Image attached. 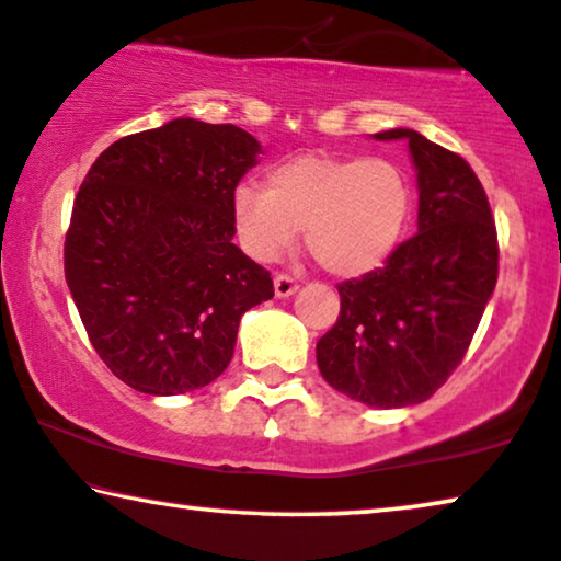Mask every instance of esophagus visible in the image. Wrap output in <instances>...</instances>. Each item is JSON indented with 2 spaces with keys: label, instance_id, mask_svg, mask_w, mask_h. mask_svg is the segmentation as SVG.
Segmentation results:
<instances>
[{
  "label": "esophagus",
  "instance_id": "esophagus-1",
  "mask_svg": "<svg viewBox=\"0 0 561 561\" xmlns=\"http://www.w3.org/2000/svg\"><path fill=\"white\" fill-rule=\"evenodd\" d=\"M297 293V282L287 274H276L274 276V295L276 297H293Z\"/></svg>",
  "mask_w": 561,
  "mask_h": 561
}]
</instances>
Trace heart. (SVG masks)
Returning <instances> with one entry per match:
<instances>
[{
  "instance_id": "obj_1",
  "label": "heart",
  "mask_w": 561,
  "mask_h": 561,
  "mask_svg": "<svg viewBox=\"0 0 561 561\" xmlns=\"http://www.w3.org/2000/svg\"><path fill=\"white\" fill-rule=\"evenodd\" d=\"M410 213L413 190L402 169L364 156H295L268 171L266 190L238 184L230 199L238 243L251 259H282L305 228L308 251L343 279L382 266Z\"/></svg>"
}]
</instances>
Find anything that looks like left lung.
<instances>
[{"instance_id":"1","label":"left lung","mask_w":561,"mask_h":561,"mask_svg":"<svg viewBox=\"0 0 561 561\" xmlns=\"http://www.w3.org/2000/svg\"><path fill=\"white\" fill-rule=\"evenodd\" d=\"M371 138L408 144L417 233L382 268L339 285L341 316L316 356L333 390L390 410L428 400L465 358L497 282V233L461 156L410 128Z\"/></svg>"}]
</instances>
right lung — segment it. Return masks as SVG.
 Instances as JSON below:
<instances>
[{
  "instance_id": "add662e5",
  "label": "right lung",
  "mask_w": 561,
  "mask_h": 561,
  "mask_svg": "<svg viewBox=\"0 0 561 561\" xmlns=\"http://www.w3.org/2000/svg\"><path fill=\"white\" fill-rule=\"evenodd\" d=\"M261 144L236 125L176 117L119 138L73 199L66 285L89 341L133 390L167 398L218 379L243 312L272 300L233 243L230 199Z\"/></svg>"
}]
</instances>
